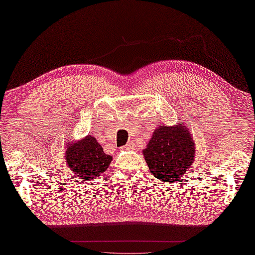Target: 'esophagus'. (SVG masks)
<instances>
[{
    "label": "esophagus",
    "instance_id": "esophagus-1",
    "mask_svg": "<svg viewBox=\"0 0 255 255\" xmlns=\"http://www.w3.org/2000/svg\"><path fill=\"white\" fill-rule=\"evenodd\" d=\"M124 149H127V150H128V149H131V144L130 143H127V144H125L124 145V147H123Z\"/></svg>",
    "mask_w": 255,
    "mask_h": 255
}]
</instances>
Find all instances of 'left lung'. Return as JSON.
<instances>
[{
	"label": "left lung",
	"instance_id": "left-lung-1",
	"mask_svg": "<svg viewBox=\"0 0 255 255\" xmlns=\"http://www.w3.org/2000/svg\"><path fill=\"white\" fill-rule=\"evenodd\" d=\"M142 152L153 176L173 183L193 164L195 145L189 128L183 122L174 127L161 124L153 132Z\"/></svg>",
	"mask_w": 255,
	"mask_h": 255
}]
</instances>
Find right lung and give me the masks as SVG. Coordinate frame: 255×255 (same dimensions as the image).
<instances>
[{
  "label": "right lung",
  "mask_w": 255,
  "mask_h": 255,
  "mask_svg": "<svg viewBox=\"0 0 255 255\" xmlns=\"http://www.w3.org/2000/svg\"><path fill=\"white\" fill-rule=\"evenodd\" d=\"M65 148L66 164L80 181H93L99 177L112 162V156L104 152L93 135H87L79 141H68Z\"/></svg>",
  "instance_id": "obj_1"
}]
</instances>
